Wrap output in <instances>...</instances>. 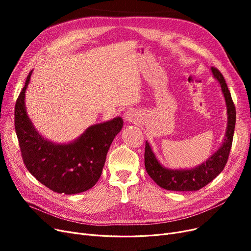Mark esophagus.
Wrapping results in <instances>:
<instances>
[{
	"instance_id": "esophagus-1",
	"label": "esophagus",
	"mask_w": 251,
	"mask_h": 251,
	"mask_svg": "<svg viewBox=\"0 0 251 251\" xmlns=\"http://www.w3.org/2000/svg\"><path fill=\"white\" fill-rule=\"evenodd\" d=\"M124 119L126 122H133V121H135V115L132 111H127L124 114Z\"/></svg>"
}]
</instances>
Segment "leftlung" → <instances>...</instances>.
<instances>
[{
  "label": "left lung",
  "instance_id": "1",
  "mask_svg": "<svg viewBox=\"0 0 251 251\" xmlns=\"http://www.w3.org/2000/svg\"><path fill=\"white\" fill-rule=\"evenodd\" d=\"M210 71L214 78L220 83L222 94L225 98L227 108V127L226 133L221 147L208 156L203 163L191 169H170L163 166L156 159L151 144L146 141V151H144V166L150 177L160 187L171 191H196L210 181H213L225 168L230 150L232 147L236 111L231 94L228 89L225 78L222 73L212 67Z\"/></svg>",
  "mask_w": 251,
  "mask_h": 251
}]
</instances>
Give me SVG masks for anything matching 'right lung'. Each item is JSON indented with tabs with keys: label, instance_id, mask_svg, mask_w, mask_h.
Wrapping results in <instances>:
<instances>
[{
	"label": "right lung",
	"instance_id": "add662e5",
	"mask_svg": "<svg viewBox=\"0 0 251 251\" xmlns=\"http://www.w3.org/2000/svg\"><path fill=\"white\" fill-rule=\"evenodd\" d=\"M32 70L26 78L15 104V131L25 167L37 181L57 193L76 194L99 181L111 144L123 127V119L91 125L68 143H56L38 132L27 115L25 92Z\"/></svg>",
	"mask_w": 251,
	"mask_h": 251
}]
</instances>
